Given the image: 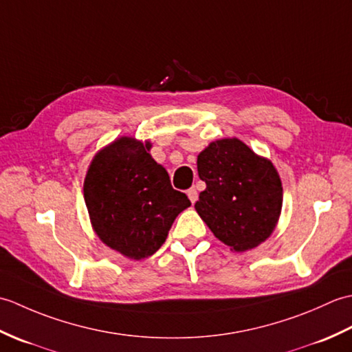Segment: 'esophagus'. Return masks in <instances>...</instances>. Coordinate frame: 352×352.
Instances as JSON below:
<instances>
[{
	"mask_svg": "<svg viewBox=\"0 0 352 352\" xmlns=\"http://www.w3.org/2000/svg\"><path fill=\"white\" fill-rule=\"evenodd\" d=\"M188 197H189V199H190V203L195 204L197 199H198V192H197V189H195V188L189 189V190H188Z\"/></svg>",
	"mask_w": 352,
	"mask_h": 352,
	"instance_id": "1",
	"label": "esophagus"
}]
</instances>
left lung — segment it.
Returning a JSON list of instances; mask_svg holds the SVG:
<instances>
[{"mask_svg":"<svg viewBox=\"0 0 352 352\" xmlns=\"http://www.w3.org/2000/svg\"><path fill=\"white\" fill-rule=\"evenodd\" d=\"M206 182L195 210L231 251L256 248L272 234L283 207V186L272 162L237 138L218 139L198 154Z\"/></svg>","mask_w":352,"mask_h":352,"instance_id":"8db88e82","label":"left lung"}]
</instances>
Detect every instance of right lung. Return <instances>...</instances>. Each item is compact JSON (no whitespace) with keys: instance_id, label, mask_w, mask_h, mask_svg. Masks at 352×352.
Returning a JSON list of instances; mask_svg holds the SVG:
<instances>
[{"instance_id":"1","label":"right lung","mask_w":352,"mask_h":352,"mask_svg":"<svg viewBox=\"0 0 352 352\" xmlns=\"http://www.w3.org/2000/svg\"><path fill=\"white\" fill-rule=\"evenodd\" d=\"M149 140L115 139L94 155L83 193L92 228L109 248L142 260L160 248L175 218L190 206L174 190Z\"/></svg>"}]
</instances>
